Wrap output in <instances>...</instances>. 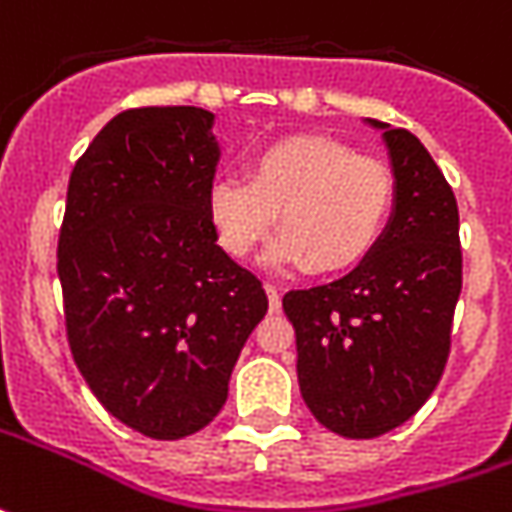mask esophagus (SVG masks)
Returning a JSON list of instances; mask_svg holds the SVG:
<instances>
[{"label": "esophagus", "instance_id": "34e87169", "mask_svg": "<svg viewBox=\"0 0 512 512\" xmlns=\"http://www.w3.org/2000/svg\"><path fill=\"white\" fill-rule=\"evenodd\" d=\"M266 294H269V306H272V311L280 309V289L272 286V283H266Z\"/></svg>", "mask_w": 512, "mask_h": 512}]
</instances>
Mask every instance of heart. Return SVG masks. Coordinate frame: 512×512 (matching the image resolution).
<instances>
[{"instance_id": "obj_1", "label": "heart", "mask_w": 512, "mask_h": 512, "mask_svg": "<svg viewBox=\"0 0 512 512\" xmlns=\"http://www.w3.org/2000/svg\"><path fill=\"white\" fill-rule=\"evenodd\" d=\"M397 201L388 164L326 135H286L257 152L246 181H218L209 218L232 257H249L272 232L274 266L337 274L357 266L382 238Z\"/></svg>"}]
</instances>
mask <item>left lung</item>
Masks as SVG:
<instances>
[{
  "label": "left lung",
  "mask_w": 512,
  "mask_h": 512,
  "mask_svg": "<svg viewBox=\"0 0 512 512\" xmlns=\"http://www.w3.org/2000/svg\"><path fill=\"white\" fill-rule=\"evenodd\" d=\"M374 124L397 178L394 218L354 272L283 297L300 394L345 439L394 431L425 405L448 365L462 291L453 189L414 133Z\"/></svg>",
  "instance_id": "left-lung-1"
}]
</instances>
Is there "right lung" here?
<instances>
[{"label": "right lung", "instance_id": "right-lung-1", "mask_svg": "<svg viewBox=\"0 0 512 512\" xmlns=\"http://www.w3.org/2000/svg\"><path fill=\"white\" fill-rule=\"evenodd\" d=\"M212 118L201 107L115 115L70 172L59 232L81 377L118 422L161 442L218 416L269 309L263 283L215 243Z\"/></svg>", "mask_w": 512, "mask_h": 512}]
</instances>
